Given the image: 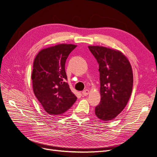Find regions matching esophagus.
<instances>
[{
  "label": "esophagus",
  "instance_id": "esophagus-1",
  "mask_svg": "<svg viewBox=\"0 0 157 157\" xmlns=\"http://www.w3.org/2000/svg\"><path fill=\"white\" fill-rule=\"evenodd\" d=\"M89 94V90H87V89L84 90L82 92V94H83L84 96H87Z\"/></svg>",
  "mask_w": 157,
  "mask_h": 157
}]
</instances>
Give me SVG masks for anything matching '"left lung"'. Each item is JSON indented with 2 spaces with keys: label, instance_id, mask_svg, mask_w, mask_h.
<instances>
[{
  "label": "left lung",
  "instance_id": "left-lung-1",
  "mask_svg": "<svg viewBox=\"0 0 157 157\" xmlns=\"http://www.w3.org/2000/svg\"><path fill=\"white\" fill-rule=\"evenodd\" d=\"M89 48L99 64L101 100L95 107V114L101 120H111L123 111L131 95V64L118 50L99 46Z\"/></svg>",
  "mask_w": 157,
  "mask_h": 157
}]
</instances>
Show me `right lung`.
<instances>
[{"label": "right lung", "mask_w": 157, "mask_h": 157, "mask_svg": "<svg viewBox=\"0 0 157 157\" xmlns=\"http://www.w3.org/2000/svg\"><path fill=\"white\" fill-rule=\"evenodd\" d=\"M61 44L40 50L33 62V90L39 101L49 114L59 115L71 108L77 100L66 82L65 62L76 47Z\"/></svg>", "instance_id": "obj_1"}]
</instances>
